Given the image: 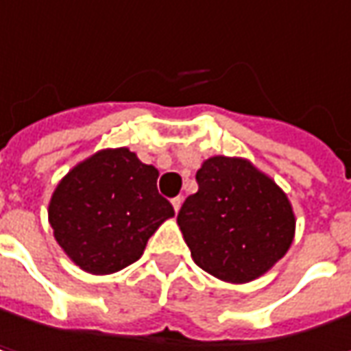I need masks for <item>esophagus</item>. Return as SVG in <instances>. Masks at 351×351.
<instances>
[{"mask_svg": "<svg viewBox=\"0 0 351 351\" xmlns=\"http://www.w3.org/2000/svg\"><path fill=\"white\" fill-rule=\"evenodd\" d=\"M171 203H173L175 211H178V209H180V205H182V197H175V199H173Z\"/></svg>", "mask_w": 351, "mask_h": 351, "instance_id": "obj_1", "label": "esophagus"}]
</instances>
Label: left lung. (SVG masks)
<instances>
[{"instance_id":"8db88e82","label":"left lung","mask_w":351,"mask_h":351,"mask_svg":"<svg viewBox=\"0 0 351 351\" xmlns=\"http://www.w3.org/2000/svg\"><path fill=\"white\" fill-rule=\"evenodd\" d=\"M176 223L199 268L242 285L268 272L293 244L295 213L282 189L244 158L213 156Z\"/></svg>"}]
</instances>
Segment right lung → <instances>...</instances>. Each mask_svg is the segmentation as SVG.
I'll list each match as a JSON object with an SVG mask.
<instances>
[{
  "instance_id": "1",
  "label": "right lung",
  "mask_w": 351,
  "mask_h": 351,
  "mask_svg": "<svg viewBox=\"0 0 351 351\" xmlns=\"http://www.w3.org/2000/svg\"><path fill=\"white\" fill-rule=\"evenodd\" d=\"M158 171L128 148L99 150L52 193L48 221L58 245L85 272L111 274L136 262L175 215L156 189Z\"/></svg>"
}]
</instances>
